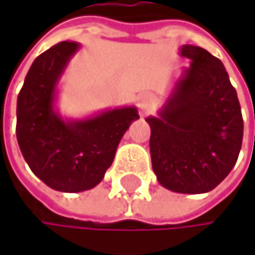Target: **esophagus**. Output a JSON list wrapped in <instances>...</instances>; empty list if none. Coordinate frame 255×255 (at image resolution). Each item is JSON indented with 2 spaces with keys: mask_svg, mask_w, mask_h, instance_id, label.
<instances>
[{
  "mask_svg": "<svg viewBox=\"0 0 255 255\" xmlns=\"http://www.w3.org/2000/svg\"><path fill=\"white\" fill-rule=\"evenodd\" d=\"M155 106V99L150 94H141L138 99V111L141 115H149Z\"/></svg>",
  "mask_w": 255,
  "mask_h": 255,
  "instance_id": "1",
  "label": "esophagus"
}]
</instances>
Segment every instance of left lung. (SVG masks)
<instances>
[{
	"instance_id": "8db88e82",
	"label": "left lung",
	"mask_w": 255,
	"mask_h": 255,
	"mask_svg": "<svg viewBox=\"0 0 255 255\" xmlns=\"http://www.w3.org/2000/svg\"><path fill=\"white\" fill-rule=\"evenodd\" d=\"M190 60L150 126V158L158 181L177 193H205L228 177L242 146L236 90L217 57L183 45Z\"/></svg>"
}]
</instances>
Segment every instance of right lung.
Here are the masks:
<instances>
[{"label":"right lung","mask_w":255,"mask_h":255,"mask_svg":"<svg viewBox=\"0 0 255 255\" xmlns=\"http://www.w3.org/2000/svg\"><path fill=\"white\" fill-rule=\"evenodd\" d=\"M79 50L62 41L38 56L17 96L16 135L32 173L59 192L77 193L97 186L112 165L135 106L108 109L82 120H65L54 106L57 84Z\"/></svg>","instance_id":"add662e5"}]
</instances>
